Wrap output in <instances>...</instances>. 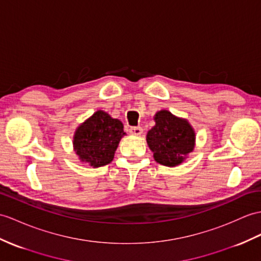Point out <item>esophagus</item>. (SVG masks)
Returning a JSON list of instances; mask_svg holds the SVG:
<instances>
[{"label":"esophagus","instance_id":"esophagus-1","mask_svg":"<svg viewBox=\"0 0 261 261\" xmlns=\"http://www.w3.org/2000/svg\"><path fill=\"white\" fill-rule=\"evenodd\" d=\"M129 133L132 135L141 136L143 134V128H142V127H130Z\"/></svg>","mask_w":261,"mask_h":261}]
</instances>
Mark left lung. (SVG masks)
Masks as SVG:
<instances>
[{"label":"left lung","mask_w":261,"mask_h":261,"mask_svg":"<svg viewBox=\"0 0 261 261\" xmlns=\"http://www.w3.org/2000/svg\"><path fill=\"white\" fill-rule=\"evenodd\" d=\"M155 126L146 135L154 160L167 167L178 166L195 148L196 133L186 118L175 116L167 110L154 115Z\"/></svg>","instance_id":"8db88e82"}]
</instances>
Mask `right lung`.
Instances as JSON below:
<instances>
[{
    "label": "right lung",
    "mask_w": 261,
    "mask_h": 261,
    "mask_svg": "<svg viewBox=\"0 0 261 261\" xmlns=\"http://www.w3.org/2000/svg\"><path fill=\"white\" fill-rule=\"evenodd\" d=\"M124 125L109 113L96 111L75 129L73 149L82 163L97 168L110 164L123 136Z\"/></svg>",
    "instance_id": "1"
}]
</instances>
